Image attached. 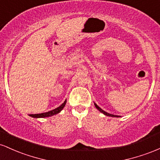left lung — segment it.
<instances>
[{
    "label": "left lung",
    "mask_w": 160,
    "mask_h": 160,
    "mask_svg": "<svg viewBox=\"0 0 160 160\" xmlns=\"http://www.w3.org/2000/svg\"><path fill=\"white\" fill-rule=\"evenodd\" d=\"M95 108H97V109L100 112H102V113H103L104 115H106V116H109V117H119V116H117V115H113V114H111V113H107V112H105L104 111H103V110L102 109V108H100L98 107V105H97L95 103Z\"/></svg>",
    "instance_id": "8db88e82"
}]
</instances>
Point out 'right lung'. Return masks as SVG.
Returning a JSON list of instances; mask_svg holds the SVG:
<instances>
[{
  "mask_svg": "<svg viewBox=\"0 0 160 160\" xmlns=\"http://www.w3.org/2000/svg\"><path fill=\"white\" fill-rule=\"evenodd\" d=\"M66 102L67 101H65L64 103L61 104L58 108H56V109L52 110V111L46 112V113H37V114H29V116L32 117H34V118H43V117H51V116H53L55 114H57V113H59L60 111L63 109V108L65 107Z\"/></svg>",
  "mask_w": 160,
  "mask_h": 160,
  "instance_id": "right-lung-1",
  "label": "right lung"
}]
</instances>
